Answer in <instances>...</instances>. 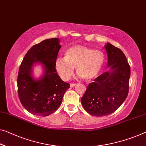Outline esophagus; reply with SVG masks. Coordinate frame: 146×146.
Returning <instances> with one entry per match:
<instances>
[{"mask_svg": "<svg viewBox=\"0 0 146 146\" xmlns=\"http://www.w3.org/2000/svg\"><path fill=\"white\" fill-rule=\"evenodd\" d=\"M76 85V84H70V86L71 87H74Z\"/></svg>", "mask_w": 146, "mask_h": 146, "instance_id": "1", "label": "esophagus"}]
</instances>
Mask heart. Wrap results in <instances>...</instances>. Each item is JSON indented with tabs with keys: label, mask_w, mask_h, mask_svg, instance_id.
Instances as JSON below:
<instances>
[{
	"label": "heart",
	"mask_w": 146,
	"mask_h": 146,
	"mask_svg": "<svg viewBox=\"0 0 146 146\" xmlns=\"http://www.w3.org/2000/svg\"><path fill=\"white\" fill-rule=\"evenodd\" d=\"M104 62V55L101 51L84 46H74L68 49L64 57L55 60V67L62 80L68 81L73 75L74 68L82 78L89 80L96 77Z\"/></svg>",
	"instance_id": "heart-1"
}]
</instances>
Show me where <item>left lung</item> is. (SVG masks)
Returning <instances> with one entry per match:
<instances>
[{
  "label": "left lung",
  "instance_id": "obj_1",
  "mask_svg": "<svg viewBox=\"0 0 146 146\" xmlns=\"http://www.w3.org/2000/svg\"><path fill=\"white\" fill-rule=\"evenodd\" d=\"M108 71L87 86L81 98L84 108L92 115L102 117L113 113L129 93L131 68L126 56L119 48L108 43Z\"/></svg>",
  "mask_w": 146,
  "mask_h": 146
}]
</instances>
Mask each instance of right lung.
Listing matches in <instances>:
<instances>
[{
    "instance_id": "obj_1",
    "label": "right lung",
    "mask_w": 146,
    "mask_h": 146,
    "mask_svg": "<svg viewBox=\"0 0 146 146\" xmlns=\"http://www.w3.org/2000/svg\"><path fill=\"white\" fill-rule=\"evenodd\" d=\"M60 47L57 38L45 40L27 51L19 66V98L23 106L33 115L45 117L55 112L70 87V84L60 79L55 67ZM36 62L42 64L44 68L43 77L38 80L31 74L32 65Z\"/></svg>"
}]
</instances>
